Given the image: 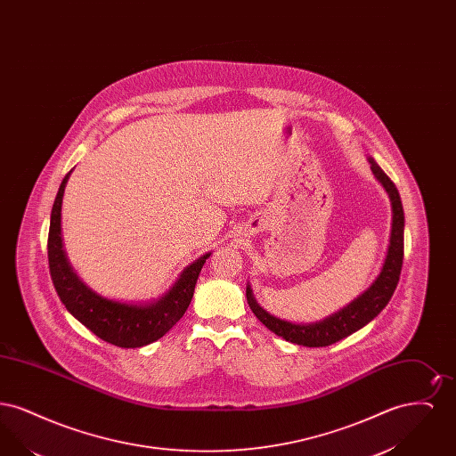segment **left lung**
Wrapping results in <instances>:
<instances>
[{"instance_id": "8db88e82", "label": "left lung", "mask_w": 456, "mask_h": 456, "mask_svg": "<svg viewBox=\"0 0 456 456\" xmlns=\"http://www.w3.org/2000/svg\"><path fill=\"white\" fill-rule=\"evenodd\" d=\"M370 169L374 175L381 181L385 190L388 191L391 200V210H393V224H391L390 246L388 255L383 265V270L379 277L369 287L368 290L359 296L354 303L348 304L342 311L335 313L333 316L326 318L320 323L313 325H294L289 322L279 320L272 314H268L265 309L255 301L251 294V287H246V299L255 313V316L260 320L263 325L272 330L275 335L282 337L287 342L304 346V347H326L331 346L354 331L361 330L368 325L370 320H374L387 304L390 303L391 296L400 281L402 263H403V207L398 195V190L385 171L374 162V159H369Z\"/></svg>"}]
</instances>
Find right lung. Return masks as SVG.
Returning <instances> with one entry per match:
<instances>
[{"label": "right lung", "mask_w": 456, "mask_h": 456, "mask_svg": "<svg viewBox=\"0 0 456 456\" xmlns=\"http://www.w3.org/2000/svg\"><path fill=\"white\" fill-rule=\"evenodd\" d=\"M68 177L69 173L66 174L54 198L47 236L49 273L54 289L66 309L104 342L123 348L149 346L164 337L183 318L193 299L201 266L210 255L191 263L174 283L173 289L157 303L130 305L97 296L73 273L61 244V201Z\"/></svg>", "instance_id": "obj_1"}]
</instances>
